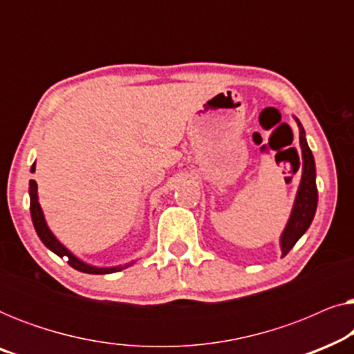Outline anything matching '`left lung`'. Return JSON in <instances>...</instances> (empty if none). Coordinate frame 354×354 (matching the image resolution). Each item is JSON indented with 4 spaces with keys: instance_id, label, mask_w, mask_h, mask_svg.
<instances>
[{
    "instance_id": "1",
    "label": "left lung",
    "mask_w": 354,
    "mask_h": 354,
    "mask_svg": "<svg viewBox=\"0 0 354 354\" xmlns=\"http://www.w3.org/2000/svg\"><path fill=\"white\" fill-rule=\"evenodd\" d=\"M299 127V147H301L303 162H301V183H299L297 200H295L292 216L285 227L282 236H280V248L282 256L293 248L295 243L301 239V235L309 229L316 214L317 207V187H316V164L311 149L308 147L306 133L299 120L295 118Z\"/></svg>"
}]
</instances>
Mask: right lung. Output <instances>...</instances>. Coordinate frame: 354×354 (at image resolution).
I'll return each instance as SVG.
<instances>
[{"label":"right lung","instance_id":"obj_1","mask_svg":"<svg viewBox=\"0 0 354 354\" xmlns=\"http://www.w3.org/2000/svg\"><path fill=\"white\" fill-rule=\"evenodd\" d=\"M30 171L35 172V164H33ZM28 195H30L32 222H33V227H35L38 236H40V240L43 241V243H45L46 248H50L53 253H56L57 256H59V258H64V256H66L67 264H69L71 268H74V269L80 270V272H85V274H111V272H119V270H122L124 268H129V266L132 264V263H130V264H125V266H118V268H95V266L85 264L84 261L75 258V256L72 254L71 251L67 250L66 246L56 239L55 235H53V232L48 229L45 216H43L40 203H38L37 182L35 180H30V187H28Z\"/></svg>","mask_w":354,"mask_h":354}]
</instances>
